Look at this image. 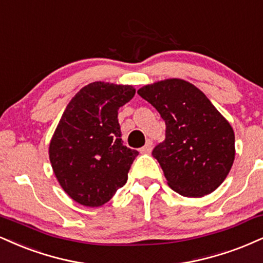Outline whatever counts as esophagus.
Returning a JSON list of instances; mask_svg holds the SVG:
<instances>
[{
  "label": "esophagus",
  "instance_id": "34e87169",
  "mask_svg": "<svg viewBox=\"0 0 263 263\" xmlns=\"http://www.w3.org/2000/svg\"><path fill=\"white\" fill-rule=\"evenodd\" d=\"M152 141L151 140H148L147 142H145V144H144V147H142L141 148V153L142 154H149L151 153V151H152Z\"/></svg>",
  "mask_w": 263,
  "mask_h": 263
}]
</instances>
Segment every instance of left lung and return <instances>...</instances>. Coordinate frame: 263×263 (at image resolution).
<instances>
[{
    "mask_svg": "<svg viewBox=\"0 0 263 263\" xmlns=\"http://www.w3.org/2000/svg\"><path fill=\"white\" fill-rule=\"evenodd\" d=\"M165 121V140L152 154L167 185L185 197L211 194L226 180L235 158V136L226 118L189 82L170 78L137 91Z\"/></svg>",
    "mask_w": 263,
    "mask_h": 263,
    "instance_id": "obj_1",
    "label": "left lung"
}]
</instances>
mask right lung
Here are the masks:
<instances>
[{
	"label": "right lung",
	"instance_id": "add662e5",
	"mask_svg": "<svg viewBox=\"0 0 263 263\" xmlns=\"http://www.w3.org/2000/svg\"><path fill=\"white\" fill-rule=\"evenodd\" d=\"M135 93L132 85L93 82L66 106L49 157L63 191L78 203L103 205L127 181L138 152L122 144L118 110Z\"/></svg>",
	"mask_w": 263,
	"mask_h": 263
}]
</instances>
